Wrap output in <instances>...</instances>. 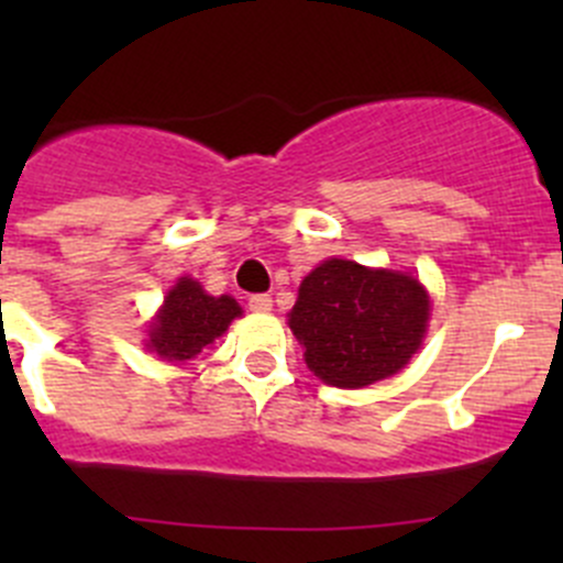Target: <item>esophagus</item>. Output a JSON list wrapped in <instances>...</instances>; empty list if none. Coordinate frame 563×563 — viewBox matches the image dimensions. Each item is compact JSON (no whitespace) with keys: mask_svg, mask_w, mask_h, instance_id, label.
Returning <instances> with one entry per match:
<instances>
[{"mask_svg":"<svg viewBox=\"0 0 563 563\" xmlns=\"http://www.w3.org/2000/svg\"><path fill=\"white\" fill-rule=\"evenodd\" d=\"M247 308L253 310V313H269L272 297H269V294H253V297L247 299Z\"/></svg>","mask_w":563,"mask_h":563,"instance_id":"esophagus-1","label":"esophagus"}]
</instances>
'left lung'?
Listing matches in <instances>:
<instances>
[{"mask_svg": "<svg viewBox=\"0 0 563 563\" xmlns=\"http://www.w3.org/2000/svg\"><path fill=\"white\" fill-rule=\"evenodd\" d=\"M428 316L430 299L417 277L332 258L302 280L288 327L321 382L360 389L411 360Z\"/></svg>", "mask_w": 563, "mask_h": 563, "instance_id": "obj_1", "label": "left lung"}]
</instances>
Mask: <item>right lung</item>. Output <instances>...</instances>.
I'll return each instance as SVG.
<instances>
[{"mask_svg": "<svg viewBox=\"0 0 563 563\" xmlns=\"http://www.w3.org/2000/svg\"><path fill=\"white\" fill-rule=\"evenodd\" d=\"M240 313L236 299L209 297L192 277H181L150 327V349L172 362H187L220 338Z\"/></svg>", "mask_w": 563, "mask_h": 563, "instance_id": "obj_1", "label": "right lung"}]
</instances>
